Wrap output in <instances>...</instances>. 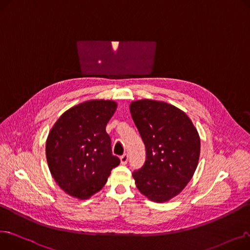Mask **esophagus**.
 <instances>
[{"instance_id": "obj_1", "label": "esophagus", "mask_w": 250, "mask_h": 250, "mask_svg": "<svg viewBox=\"0 0 250 250\" xmlns=\"http://www.w3.org/2000/svg\"><path fill=\"white\" fill-rule=\"evenodd\" d=\"M127 161H128V156H127V154H124L123 156H121V162H122V164H126L127 163Z\"/></svg>"}]
</instances>
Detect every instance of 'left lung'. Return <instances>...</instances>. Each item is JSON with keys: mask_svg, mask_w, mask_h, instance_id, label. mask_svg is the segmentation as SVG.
<instances>
[{"mask_svg": "<svg viewBox=\"0 0 250 250\" xmlns=\"http://www.w3.org/2000/svg\"><path fill=\"white\" fill-rule=\"evenodd\" d=\"M130 113L146 147V161L133 172L138 189L156 203L187 187L199 163L201 140L189 117L166 102L143 99Z\"/></svg>", "mask_w": 250, "mask_h": 250, "instance_id": "left-lung-1", "label": "left lung"}]
</instances>
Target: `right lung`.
<instances>
[{
  "label": "right lung",
  "instance_id": "1",
  "mask_svg": "<svg viewBox=\"0 0 250 250\" xmlns=\"http://www.w3.org/2000/svg\"><path fill=\"white\" fill-rule=\"evenodd\" d=\"M116 106L112 100L83 102L62 113L50 129L45 146L50 173L74 198L85 200L99 191L121 163L105 129Z\"/></svg>",
  "mask_w": 250,
  "mask_h": 250
}]
</instances>
